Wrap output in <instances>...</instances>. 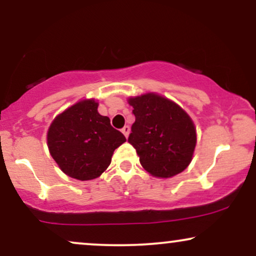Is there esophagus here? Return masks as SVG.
I'll return each instance as SVG.
<instances>
[{
	"label": "esophagus",
	"mask_w": 256,
	"mask_h": 256,
	"mask_svg": "<svg viewBox=\"0 0 256 256\" xmlns=\"http://www.w3.org/2000/svg\"><path fill=\"white\" fill-rule=\"evenodd\" d=\"M122 134H125V137L128 138V134H130V126H128V125H125L124 128H122Z\"/></svg>",
	"instance_id": "obj_1"
}]
</instances>
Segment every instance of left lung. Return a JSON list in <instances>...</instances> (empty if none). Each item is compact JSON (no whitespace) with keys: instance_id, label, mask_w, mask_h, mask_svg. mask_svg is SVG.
Segmentation results:
<instances>
[{"instance_id":"left-lung-1","label":"left lung","mask_w":256,"mask_h":256,"mask_svg":"<svg viewBox=\"0 0 256 256\" xmlns=\"http://www.w3.org/2000/svg\"><path fill=\"white\" fill-rule=\"evenodd\" d=\"M128 104L136 120L128 140L143 168L158 178L183 172L196 146V128L186 112L154 92L128 98Z\"/></svg>"}]
</instances>
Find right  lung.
<instances>
[{"label": "right lung", "mask_w": 256, "mask_h": 256, "mask_svg": "<svg viewBox=\"0 0 256 256\" xmlns=\"http://www.w3.org/2000/svg\"><path fill=\"white\" fill-rule=\"evenodd\" d=\"M98 107L95 100L77 102L52 120L46 134L49 152L61 171L79 180L100 177L126 140Z\"/></svg>", "instance_id": "add662e5"}]
</instances>
